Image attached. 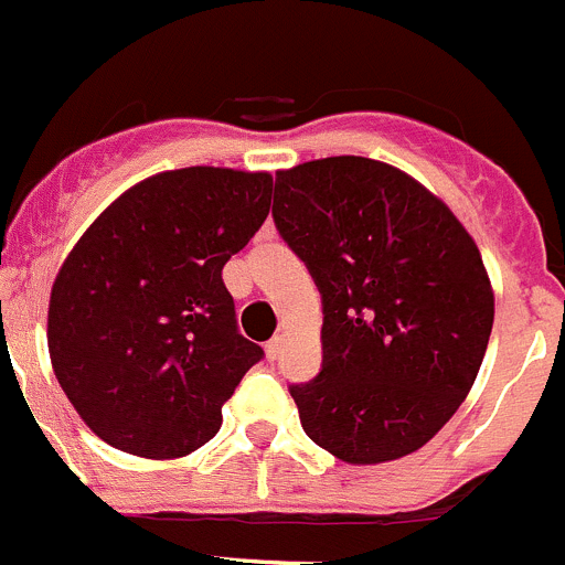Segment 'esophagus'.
Returning <instances> with one entry per match:
<instances>
[{
    "label": "esophagus",
    "mask_w": 565,
    "mask_h": 565,
    "mask_svg": "<svg viewBox=\"0 0 565 565\" xmlns=\"http://www.w3.org/2000/svg\"><path fill=\"white\" fill-rule=\"evenodd\" d=\"M284 342H287V334H276L273 337L270 342H267L265 345V351H267V360H278V356H281V351H284Z\"/></svg>",
    "instance_id": "obj_1"
}]
</instances>
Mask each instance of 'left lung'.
<instances>
[{"instance_id": "8db88e82", "label": "left lung", "mask_w": 565, "mask_h": 565, "mask_svg": "<svg viewBox=\"0 0 565 565\" xmlns=\"http://www.w3.org/2000/svg\"><path fill=\"white\" fill-rule=\"evenodd\" d=\"M278 234L323 298V371L292 384L300 426L351 466L431 440L471 393L493 329V287L455 211L362 156L276 172Z\"/></svg>"}]
</instances>
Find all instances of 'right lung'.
Wrapping results in <instances>:
<instances>
[{"label":"right lung","instance_id":"1","mask_svg":"<svg viewBox=\"0 0 565 565\" xmlns=\"http://www.w3.org/2000/svg\"><path fill=\"white\" fill-rule=\"evenodd\" d=\"M270 172L186 167L122 192L63 258L46 345L63 393L108 446L192 455L262 360L223 267L270 214Z\"/></svg>","mask_w":565,"mask_h":565}]
</instances>
